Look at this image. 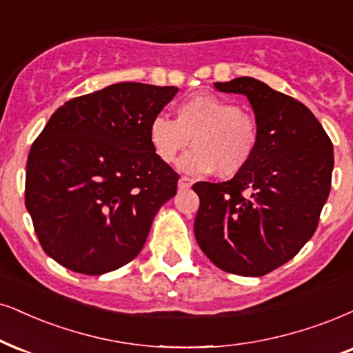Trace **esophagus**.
I'll use <instances>...</instances> for the list:
<instances>
[{"mask_svg": "<svg viewBox=\"0 0 353 353\" xmlns=\"http://www.w3.org/2000/svg\"><path fill=\"white\" fill-rule=\"evenodd\" d=\"M190 185H192V179H190V177L182 176L181 179H179V189H189Z\"/></svg>", "mask_w": 353, "mask_h": 353, "instance_id": "1", "label": "esophagus"}]
</instances>
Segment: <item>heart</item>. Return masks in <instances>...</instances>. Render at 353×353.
<instances>
[{
    "instance_id": "1",
    "label": "heart",
    "mask_w": 353,
    "mask_h": 353,
    "mask_svg": "<svg viewBox=\"0 0 353 353\" xmlns=\"http://www.w3.org/2000/svg\"><path fill=\"white\" fill-rule=\"evenodd\" d=\"M192 148L179 168L194 176L216 171L233 177L249 166L261 145V123L233 101L216 94H195L176 107V120L156 115L148 140L163 163L172 164L181 151Z\"/></svg>"
}]
</instances>
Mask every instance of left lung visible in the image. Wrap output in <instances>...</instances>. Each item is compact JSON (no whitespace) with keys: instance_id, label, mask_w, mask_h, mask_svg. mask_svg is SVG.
Returning <instances> with one entry per match:
<instances>
[{"instance_id":"left-lung-1","label":"left lung","mask_w":353,"mask_h":353,"mask_svg":"<svg viewBox=\"0 0 353 353\" xmlns=\"http://www.w3.org/2000/svg\"><path fill=\"white\" fill-rule=\"evenodd\" d=\"M248 96L261 145L246 169L226 182H197L195 238L218 269L262 276L300 252L318 228L331 192L334 148L305 104L243 77L215 83Z\"/></svg>"}]
</instances>
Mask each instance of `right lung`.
<instances>
[{
  "label": "right lung",
  "instance_id": "obj_1",
  "mask_svg": "<svg viewBox=\"0 0 353 353\" xmlns=\"http://www.w3.org/2000/svg\"><path fill=\"white\" fill-rule=\"evenodd\" d=\"M174 86L117 83L55 110L30 146L26 208L53 261L101 275L140 254L179 174L151 150L150 122Z\"/></svg>",
  "mask_w": 353,
  "mask_h": 353
}]
</instances>
